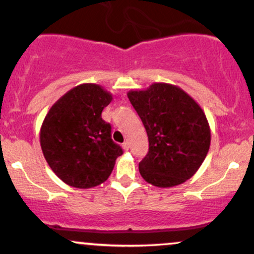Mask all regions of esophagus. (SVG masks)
Wrapping results in <instances>:
<instances>
[{
	"mask_svg": "<svg viewBox=\"0 0 254 254\" xmlns=\"http://www.w3.org/2000/svg\"><path fill=\"white\" fill-rule=\"evenodd\" d=\"M122 147H123V149H124L125 151H127V150H129V148H130L129 142H124V143L122 144Z\"/></svg>",
	"mask_w": 254,
	"mask_h": 254,
	"instance_id": "esophagus-1",
	"label": "esophagus"
}]
</instances>
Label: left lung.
I'll return each mask as SVG.
<instances>
[{
    "label": "left lung",
    "instance_id": "8db88e82",
    "mask_svg": "<svg viewBox=\"0 0 254 254\" xmlns=\"http://www.w3.org/2000/svg\"><path fill=\"white\" fill-rule=\"evenodd\" d=\"M127 98L149 141V151L138 165L142 178L157 188L190 179L210 148V127L202 107L182 88L164 82L130 90Z\"/></svg>",
    "mask_w": 254,
    "mask_h": 254
}]
</instances>
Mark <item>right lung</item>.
Here are the masks:
<instances>
[{
  "instance_id": "obj_1",
  "label": "right lung",
  "mask_w": 254,
  "mask_h": 254,
  "mask_svg": "<svg viewBox=\"0 0 254 254\" xmlns=\"http://www.w3.org/2000/svg\"><path fill=\"white\" fill-rule=\"evenodd\" d=\"M112 94L95 83H83L52 105L40 127V147L54 173L77 189L100 185L123 150L111 138L101 112Z\"/></svg>"
}]
</instances>
